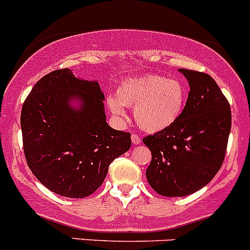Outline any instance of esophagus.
<instances>
[{"label": "esophagus", "mask_w": 250, "mask_h": 250, "mask_svg": "<svg viewBox=\"0 0 250 250\" xmlns=\"http://www.w3.org/2000/svg\"><path fill=\"white\" fill-rule=\"evenodd\" d=\"M131 141H132L133 144H140L141 137L138 135H136V133H132V135H131Z\"/></svg>", "instance_id": "34e87169"}]
</instances>
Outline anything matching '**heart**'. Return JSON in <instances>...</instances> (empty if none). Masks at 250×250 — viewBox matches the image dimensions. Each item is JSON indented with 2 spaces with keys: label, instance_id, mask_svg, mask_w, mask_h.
Returning a JSON list of instances; mask_svg holds the SVG:
<instances>
[{
  "label": "heart",
  "instance_id": "obj_1",
  "mask_svg": "<svg viewBox=\"0 0 250 250\" xmlns=\"http://www.w3.org/2000/svg\"><path fill=\"white\" fill-rule=\"evenodd\" d=\"M187 102V89L179 79L160 74L127 78L117 96L107 97V106L117 117H124L125 106L133 107L138 126L146 132H160L181 118Z\"/></svg>",
  "mask_w": 250,
  "mask_h": 250
}]
</instances>
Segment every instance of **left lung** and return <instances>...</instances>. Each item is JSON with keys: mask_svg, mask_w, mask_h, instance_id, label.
<instances>
[{"mask_svg": "<svg viewBox=\"0 0 250 250\" xmlns=\"http://www.w3.org/2000/svg\"><path fill=\"white\" fill-rule=\"evenodd\" d=\"M190 86L181 118L166 130L143 138L151 151L149 185L167 197L202 189L219 171L231 131L228 100L207 73L179 68Z\"/></svg>", "mask_w": 250, "mask_h": 250, "instance_id": "8db88e82", "label": "left lung"}]
</instances>
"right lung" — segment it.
I'll return each instance as SVG.
<instances>
[{"mask_svg":"<svg viewBox=\"0 0 250 250\" xmlns=\"http://www.w3.org/2000/svg\"><path fill=\"white\" fill-rule=\"evenodd\" d=\"M104 101L99 82L78 78L69 68L41 78L25 100L20 118L25 158L50 191L89 196L104 183L110 163L130 149V133L107 124Z\"/></svg>","mask_w":250,"mask_h":250,"instance_id":"add662e5","label":"right lung"}]
</instances>
